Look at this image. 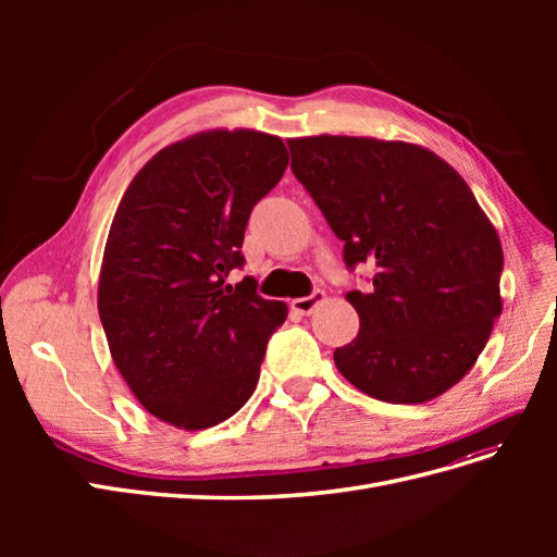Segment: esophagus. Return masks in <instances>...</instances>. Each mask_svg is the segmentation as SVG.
<instances>
[{
	"instance_id": "obj_1",
	"label": "esophagus",
	"mask_w": 557,
	"mask_h": 557,
	"mask_svg": "<svg viewBox=\"0 0 557 557\" xmlns=\"http://www.w3.org/2000/svg\"><path fill=\"white\" fill-rule=\"evenodd\" d=\"M325 301V290H313L309 297H299V299H293V311L299 313V315H309L315 311L318 305H323Z\"/></svg>"
}]
</instances>
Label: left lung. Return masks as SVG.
Wrapping results in <instances>:
<instances>
[{"label":"left lung","mask_w":557,"mask_h":557,"mask_svg":"<svg viewBox=\"0 0 557 557\" xmlns=\"http://www.w3.org/2000/svg\"><path fill=\"white\" fill-rule=\"evenodd\" d=\"M288 146L348 269L376 267L372 290L346 293L360 330L334 350L336 369L381 401L444 395L474 367L502 313L495 225L465 178L418 144L320 134Z\"/></svg>","instance_id":"1"}]
</instances>
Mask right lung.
Here are the masks:
<instances>
[{"mask_svg": "<svg viewBox=\"0 0 557 557\" xmlns=\"http://www.w3.org/2000/svg\"><path fill=\"white\" fill-rule=\"evenodd\" d=\"M288 148L258 129H207L158 150L115 209L97 285L111 358L141 407L178 430L237 413L260 379L285 301L244 264L252 207L281 181Z\"/></svg>", "mask_w": 557, "mask_h": 557, "instance_id": "1", "label": "right lung"}]
</instances>
